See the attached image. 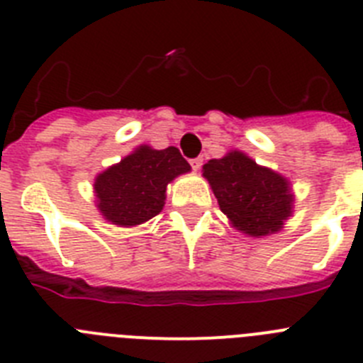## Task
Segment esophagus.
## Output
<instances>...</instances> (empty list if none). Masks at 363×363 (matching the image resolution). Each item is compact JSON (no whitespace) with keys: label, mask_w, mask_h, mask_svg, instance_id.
I'll use <instances>...</instances> for the list:
<instances>
[{"label":"esophagus","mask_w":363,"mask_h":363,"mask_svg":"<svg viewBox=\"0 0 363 363\" xmlns=\"http://www.w3.org/2000/svg\"><path fill=\"white\" fill-rule=\"evenodd\" d=\"M201 165H203V158H192L191 160V167L194 171H200Z\"/></svg>","instance_id":"34e87169"}]
</instances>
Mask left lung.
<instances>
[{
  "label": "left lung",
  "instance_id": "obj_1",
  "mask_svg": "<svg viewBox=\"0 0 363 363\" xmlns=\"http://www.w3.org/2000/svg\"><path fill=\"white\" fill-rule=\"evenodd\" d=\"M220 209L233 225L249 236H267L281 229L293 209L287 179L256 165L242 152H229L203 165Z\"/></svg>",
  "mask_w": 363,
  "mask_h": 363
}]
</instances>
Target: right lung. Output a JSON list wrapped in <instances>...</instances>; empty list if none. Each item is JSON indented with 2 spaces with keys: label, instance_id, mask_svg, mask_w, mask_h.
<instances>
[{
  "label": "right lung",
  "instance_id": "1",
  "mask_svg": "<svg viewBox=\"0 0 363 363\" xmlns=\"http://www.w3.org/2000/svg\"><path fill=\"white\" fill-rule=\"evenodd\" d=\"M189 171L191 165L176 147H140L96 178L99 211L116 225H140L163 209L167 184Z\"/></svg>",
  "mask_w": 363,
  "mask_h": 363
}]
</instances>
